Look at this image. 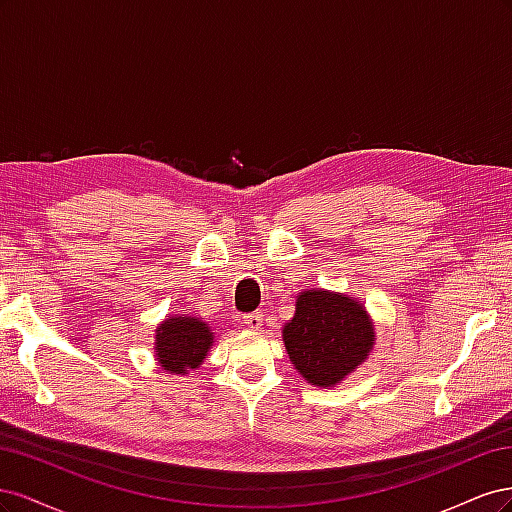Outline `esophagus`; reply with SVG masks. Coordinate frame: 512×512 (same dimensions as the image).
I'll use <instances>...</instances> for the list:
<instances>
[{
    "label": "esophagus",
    "instance_id": "esophagus-1",
    "mask_svg": "<svg viewBox=\"0 0 512 512\" xmlns=\"http://www.w3.org/2000/svg\"><path fill=\"white\" fill-rule=\"evenodd\" d=\"M262 320H265V316H262V312H256V314H247V316H243L245 327H250L252 331H260V329H262Z\"/></svg>",
    "mask_w": 512,
    "mask_h": 512
}]
</instances>
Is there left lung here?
I'll list each match as a JSON object with an SVG mask.
<instances>
[{"instance_id": "1", "label": "left lung", "mask_w": 512, "mask_h": 512, "mask_svg": "<svg viewBox=\"0 0 512 512\" xmlns=\"http://www.w3.org/2000/svg\"><path fill=\"white\" fill-rule=\"evenodd\" d=\"M282 342L301 378L329 389L369 359L376 346V324L350 294L307 288L297 294Z\"/></svg>"}]
</instances>
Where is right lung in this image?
Returning <instances> with one entry per match:
<instances>
[{"instance_id": "add662e5", "label": "right lung", "mask_w": 512, "mask_h": 512, "mask_svg": "<svg viewBox=\"0 0 512 512\" xmlns=\"http://www.w3.org/2000/svg\"><path fill=\"white\" fill-rule=\"evenodd\" d=\"M213 331L194 314L166 316L156 329L153 356L168 374L185 376L205 363L213 348Z\"/></svg>"}]
</instances>
